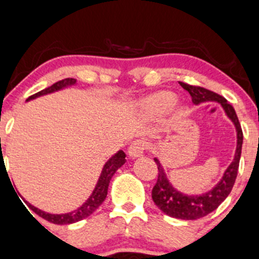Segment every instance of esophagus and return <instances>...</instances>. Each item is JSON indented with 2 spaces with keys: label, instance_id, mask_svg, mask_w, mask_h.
<instances>
[{
  "label": "esophagus",
  "instance_id": "1",
  "mask_svg": "<svg viewBox=\"0 0 259 259\" xmlns=\"http://www.w3.org/2000/svg\"><path fill=\"white\" fill-rule=\"evenodd\" d=\"M146 149H148V143L145 140H135L130 144L129 149H127V155L132 159H137V157L143 156Z\"/></svg>",
  "mask_w": 259,
  "mask_h": 259
}]
</instances>
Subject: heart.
I'll return each mask as SVG.
<instances>
[{"instance_id":"heart-1","label":"heart","mask_w":259,"mask_h":259,"mask_svg":"<svg viewBox=\"0 0 259 259\" xmlns=\"http://www.w3.org/2000/svg\"><path fill=\"white\" fill-rule=\"evenodd\" d=\"M176 102V95L172 92L161 91L150 95L143 102L141 107L150 115H160L167 111Z\"/></svg>"}]
</instances>
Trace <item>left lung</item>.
Here are the masks:
<instances>
[{"mask_svg": "<svg viewBox=\"0 0 259 259\" xmlns=\"http://www.w3.org/2000/svg\"><path fill=\"white\" fill-rule=\"evenodd\" d=\"M180 85L185 91L189 92L192 98V103L195 105H200L206 102H216L221 104L226 115L233 122L236 127V133H237V146H236L233 161L226 168L221 180L214 185L213 189L205 192V194L186 195L180 192L168 181L164 167L160 164L159 159H156V157L154 159L157 165V170H159L157 181L151 192V197L155 205L161 209L164 213L170 217H174V219L197 220L214 211L226 200V197L230 195L231 190L235 185L236 178H237L242 143H243V133H242L241 124H239L235 109L225 98L208 91V89L190 85V84L182 83V81H180Z\"/></svg>", "mask_w": 259, "mask_h": 259, "instance_id": "obj_1", "label": "left lung"}]
</instances>
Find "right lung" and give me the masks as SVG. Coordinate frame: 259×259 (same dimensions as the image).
Returning <instances> with one entry per match:
<instances>
[{
    "instance_id": "right-lung-1",
    "label": "right lung",
    "mask_w": 259,
    "mask_h": 259,
    "mask_svg": "<svg viewBox=\"0 0 259 259\" xmlns=\"http://www.w3.org/2000/svg\"><path fill=\"white\" fill-rule=\"evenodd\" d=\"M75 83H77V80L73 79V78H67V79L59 80L57 81V83H54L53 85L48 87V88L43 89V91L38 92L36 94L31 95V97L27 99V102L32 99H36L38 97H42V95L62 91V89L67 88V87L74 85ZM125 156H126L125 152L122 150H119L116 154H114L107 162H105L104 167H103L102 170V174H100L99 176V180H98L97 185H95V189L93 190V192H92V195L89 196L88 200H87L80 207L74 209V211L68 212V213L54 214V213H48V212H45L42 211V209L34 207L33 205H31V203L26 201L27 206H28L34 213H37L38 216H40L42 219L47 220V221H50L52 223H56V225H70V223L78 222L80 221V220L85 219V217L91 216L95 209L102 205L103 201L105 200V197H107L109 182H110V180L113 178L114 174L116 172V170L125 164V161H126V160H125Z\"/></svg>"
}]
</instances>
